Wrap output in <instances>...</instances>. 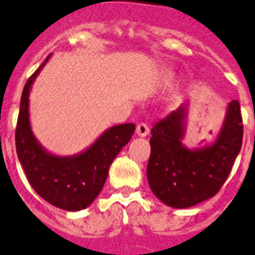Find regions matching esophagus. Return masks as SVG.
<instances>
[{
    "mask_svg": "<svg viewBox=\"0 0 255 255\" xmlns=\"http://www.w3.org/2000/svg\"><path fill=\"white\" fill-rule=\"evenodd\" d=\"M136 134H138V136H141V138L147 136L149 134V128H148L147 124H139L136 126Z\"/></svg>",
    "mask_w": 255,
    "mask_h": 255,
    "instance_id": "obj_1",
    "label": "esophagus"
}]
</instances>
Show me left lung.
I'll use <instances>...</instances> for the list:
<instances>
[{"mask_svg": "<svg viewBox=\"0 0 255 255\" xmlns=\"http://www.w3.org/2000/svg\"><path fill=\"white\" fill-rule=\"evenodd\" d=\"M189 103L158 121L150 130V157L147 177L153 194L166 206L189 208L215 197L229 177L242 149L243 120L236 100L226 115L215 140L190 148L184 144Z\"/></svg>", "mask_w": 255, "mask_h": 255, "instance_id": "8db88e82", "label": "left lung"}]
</instances>
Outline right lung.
Instances as JSON below:
<instances>
[{
    "label": "right lung",
    "mask_w": 255,
    "mask_h": 255,
    "mask_svg": "<svg viewBox=\"0 0 255 255\" xmlns=\"http://www.w3.org/2000/svg\"><path fill=\"white\" fill-rule=\"evenodd\" d=\"M51 55L28 79L20 101L16 152L30 185L52 206L78 212L93 203L107 180L110 166L134 134L135 124L108 128L88 148L73 155H57L47 150L31 130L29 96L35 79Z\"/></svg>",
    "instance_id": "add662e5"
}]
</instances>
